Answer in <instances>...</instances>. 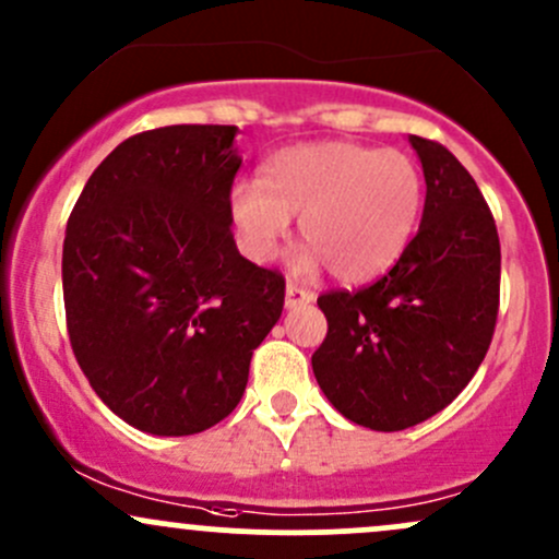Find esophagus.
I'll use <instances>...</instances> for the list:
<instances>
[{
    "mask_svg": "<svg viewBox=\"0 0 559 559\" xmlns=\"http://www.w3.org/2000/svg\"><path fill=\"white\" fill-rule=\"evenodd\" d=\"M314 301V293L306 290V287L296 285V282H287L285 287V306L287 309H296V306H304V304H311Z\"/></svg>",
    "mask_w": 559,
    "mask_h": 559,
    "instance_id": "obj_1",
    "label": "esophagus"
}]
</instances>
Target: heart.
<instances>
[{
  "instance_id": "1",
  "label": "heart",
  "mask_w": 559,
  "mask_h": 559,
  "mask_svg": "<svg viewBox=\"0 0 559 559\" xmlns=\"http://www.w3.org/2000/svg\"><path fill=\"white\" fill-rule=\"evenodd\" d=\"M424 202L416 162L397 148L349 141L304 143L261 165L258 183H237L229 207L248 253L269 261L293 215L306 242L296 269L325 263L335 280L386 272L405 250Z\"/></svg>"
}]
</instances>
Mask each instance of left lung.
Returning a JSON list of instances; mask_svg holds the SVG:
<instances>
[{
    "label": "left lung",
    "instance_id": "obj_1",
    "mask_svg": "<svg viewBox=\"0 0 559 559\" xmlns=\"http://www.w3.org/2000/svg\"><path fill=\"white\" fill-rule=\"evenodd\" d=\"M424 167L421 226L383 277L317 298L328 335L311 354L325 397L349 421L400 431L440 413L493 341L501 245L493 213L442 143L411 135Z\"/></svg>",
    "mask_w": 559,
    "mask_h": 559
}]
</instances>
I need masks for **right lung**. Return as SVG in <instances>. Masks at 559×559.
I'll return each mask as SVG.
<instances>
[{"label": "right lung", "mask_w": 559, "mask_h": 559, "mask_svg": "<svg viewBox=\"0 0 559 559\" xmlns=\"http://www.w3.org/2000/svg\"><path fill=\"white\" fill-rule=\"evenodd\" d=\"M234 124L130 135L95 167L66 226L71 349L95 394L148 435L224 421L285 306V277L234 242Z\"/></svg>", "instance_id": "obj_1"}]
</instances>
